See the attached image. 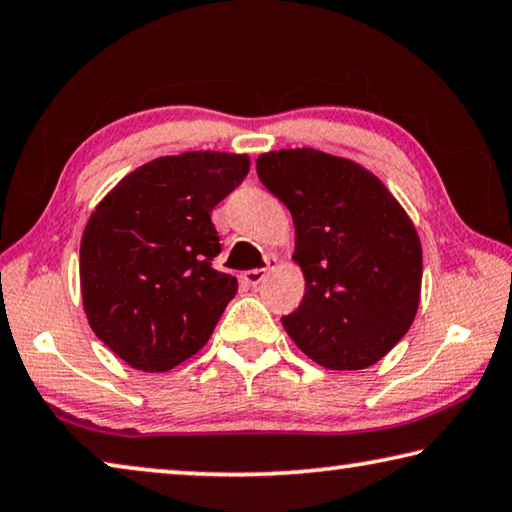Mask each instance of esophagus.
I'll use <instances>...</instances> for the list:
<instances>
[{"label":"esophagus","mask_w":512,"mask_h":512,"mask_svg":"<svg viewBox=\"0 0 512 512\" xmlns=\"http://www.w3.org/2000/svg\"><path fill=\"white\" fill-rule=\"evenodd\" d=\"M274 265H276V256H270L267 258V267H263V270H249V272H242V279H245L249 286H258V283H261L265 276H267V272L270 270H274Z\"/></svg>","instance_id":"esophagus-1"}]
</instances>
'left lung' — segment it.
Segmentation results:
<instances>
[{
  "label": "left lung",
  "mask_w": 512,
  "mask_h": 512,
  "mask_svg": "<svg viewBox=\"0 0 512 512\" xmlns=\"http://www.w3.org/2000/svg\"><path fill=\"white\" fill-rule=\"evenodd\" d=\"M258 179L295 222L306 279L281 317L295 345L329 370H365L408 333L420 306L422 245L413 222L370 170L317 149L261 154Z\"/></svg>",
  "instance_id": "obj_1"
}]
</instances>
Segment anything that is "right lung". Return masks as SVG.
<instances>
[{
  "label": "right lung",
  "instance_id": "right-lung-1",
  "mask_svg": "<svg viewBox=\"0 0 512 512\" xmlns=\"http://www.w3.org/2000/svg\"><path fill=\"white\" fill-rule=\"evenodd\" d=\"M249 172V156L183 152L127 174L81 238V295L90 329L124 363L167 372L206 345L236 297L217 272L213 208Z\"/></svg>",
  "mask_w": 512,
  "mask_h": 512
}]
</instances>
